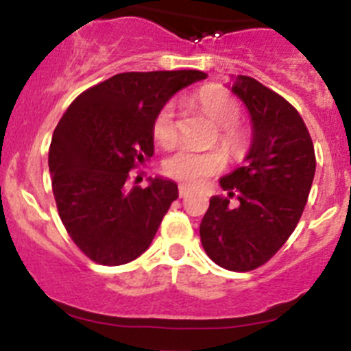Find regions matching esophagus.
<instances>
[{
	"instance_id": "esophagus-1",
	"label": "esophagus",
	"mask_w": 351,
	"mask_h": 351,
	"mask_svg": "<svg viewBox=\"0 0 351 351\" xmlns=\"http://www.w3.org/2000/svg\"><path fill=\"white\" fill-rule=\"evenodd\" d=\"M178 192H180V197H186L189 193L193 192V189H192V186H189V185H180Z\"/></svg>"
}]
</instances>
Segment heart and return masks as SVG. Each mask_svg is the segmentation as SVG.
<instances>
[{
	"label": "heart",
	"instance_id": "heart-1",
	"mask_svg": "<svg viewBox=\"0 0 351 351\" xmlns=\"http://www.w3.org/2000/svg\"><path fill=\"white\" fill-rule=\"evenodd\" d=\"M195 97L204 113L209 114L219 125V137L223 144L228 145L231 152L240 156L247 147L248 135L243 128L234 123L240 114V106L237 101L219 87H206ZM152 132L161 144H169L175 141L178 134L175 99L162 104L159 113L156 114ZM224 166H226V154L221 149L197 151L189 145L176 147L162 162L166 175L192 185L206 182L207 178L219 173Z\"/></svg>",
	"mask_w": 351,
	"mask_h": 351
}]
</instances>
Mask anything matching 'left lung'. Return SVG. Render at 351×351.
I'll list each match as a JSON object with an SVG mask.
<instances>
[{
  "mask_svg": "<svg viewBox=\"0 0 351 351\" xmlns=\"http://www.w3.org/2000/svg\"><path fill=\"white\" fill-rule=\"evenodd\" d=\"M231 93L245 104L252 141L245 165L219 178L229 199L214 195L200 223L204 250L217 266L245 273L266 264L300 221L315 175L314 144L298 111L252 77Z\"/></svg>",
  "mask_w": 351,
  "mask_h": 351,
  "instance_id": "8db88e82",
  "label": "left lung"
}]
</instances>
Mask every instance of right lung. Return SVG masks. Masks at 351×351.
Wrapping results in <instances>:
<instances>
[{"instance_id": "right-lung-1", "label": "right lung", "mask_w": 351, "mask_h": 351, "mask_svg": "<svg viewBox=\"0 0 351 351\" xmlns=\"http://www.w3.org/2000/svg\"><path fill=\"white\" fill-rule=\"evenodd\" d=\"M207 78L199 70L128 71L82 93L54 128L49 173L58 213L89 258L121 266L144 254L169 206L173 180L128 185V171L154 154L156 114L178 90Z\"/></svg>"}]
</instances>
